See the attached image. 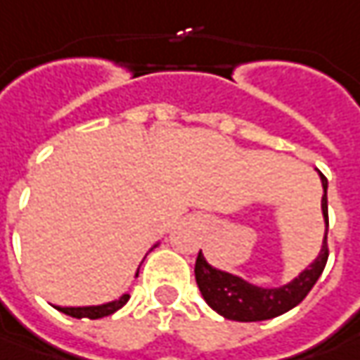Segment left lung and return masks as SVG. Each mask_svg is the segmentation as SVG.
I'll return each mask as SVG.
<instances>
[{
  "label": "left lung",
  "instance_id": "8db88e82",
  "mask_svg": "<svg viewBox=\"0 0 360 360\" xmlns=\"http://www.w3.org/2000/svg\"><path fill=\"white\" fill-rule=\"evenodd\" d=\"M322 189V217H324V240L316 259L292 278L288 284H282L278 288H266L252 284L243 280L236 274L224 272L213 268L207 259L203 258L201 250L195 262V280L199 292L203 300L227 321L238 322H258L276 319L284 312L292 310L306 298V294L316 284L321 278L322 270L328 259V245H326V233H328V203H326V189L328 181L324 175H321Z\"/></svg>",
  "mask_w": 360,
  "mask_h": 360
}]
</instances>
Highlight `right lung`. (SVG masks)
Returning <instances> with one entry per match:
<instances>
[{
  "label": "right lung",
  "instance_id": "obj_1",
  "mask_svg": "<svg viewBox=\"0 0 360 360\" xmlns=\"http://www.w3.org/2000/svg\"><path fill=\"white\" fill-rule=\"evenodd\" d=\"M155 245H159V243H155ZM153 245V248H155ZM139 276V272H136ZM129 298H131V294L129 292H124L120 298L117 300H112V302H106V304H98V306H54L56 310H60V312H64V314H68L72 319H90V321H96V319H104V316H110V314H115L117 310H120L122 306L129 302Z\"/></svg>",
  "mask_w": 360,
  "mask_h": 360
}]
</instances>
